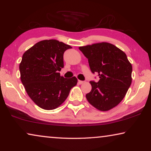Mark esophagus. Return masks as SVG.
<instances>
[{
    "mask_svg": "<svg viewBox=\"0 0 151 151\" xmlns=\"http://www.w3.org/2000/svg\"><path fill=\"white\" fill-rule=\"evenodd\" d=\"M78 83L80 84H82L84 83V81H82V80H78Z\"/></svg>",
    "mask_w": 151,
    "mask_h": 151,
    "instance_id": "34e87169",
    "label": "esophagus"
}]
</instances>
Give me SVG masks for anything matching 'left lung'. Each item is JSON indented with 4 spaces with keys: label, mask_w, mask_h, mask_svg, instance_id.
Here are the masks:
<instances>
[{
    "label": "left lung",
    "mask_w": 151,
    "mask_h": 151,
    "mask_svg": "<svg viewBox=\"0 0 151 151\" xmlns=\"http://www.w3.org/2000/svg\"><path fill=\"white\" fill-rule=\"evenodd\" d=\"M88 59L91 71L98 73V82L91 81L88 102L98 110L106 111L119 104L132 82V65L126 53L115 45L100 42L80 47Z\"/></svg>",
    "instance_id": "8db88e82"
}]
</instances>
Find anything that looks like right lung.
Returning a JSON list of instances; mask_svg holds the SVG:
<instances>
[{"label": "right lung", "mask_w": 151, "mask_h": 151, "mask_svg": "<svg viewBox=\"0 0 151 151\" xmlns=\"http://www.w3.org/2000/svg\"><path fill=\"white\" fill-rule=\"evenodd\" d=\"M71 48L58 40H45L22 55L19 66L20 80L28 96L41 109L58 108L77 84L76 77L65 78L59 73L64 67V53Z\"/></svg>", "instance_id": "1"}]
</instances>
